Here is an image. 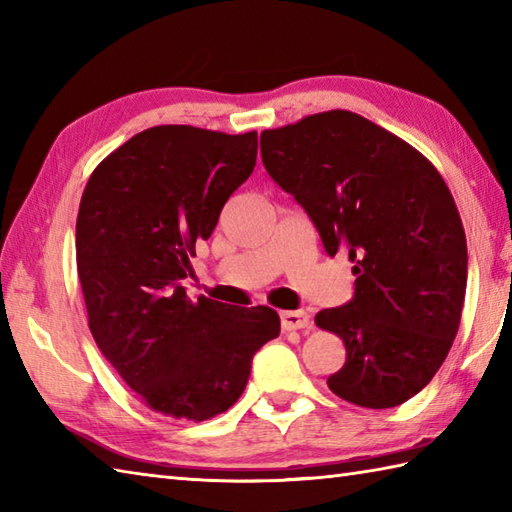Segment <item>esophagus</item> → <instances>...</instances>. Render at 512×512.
<instances>
[{"mask_svg": "<svg viewBox=\"0 0 512 512\" xmlns=\"http://www.w3.org/2000/svg\"><path fill=\"white\" fill-rule=\"evenodd\" d=\"M310 325L308 312L295 310V312H281V328L284 330H303Z\"/></svg>", "mask_w": 512, "mask_h": 512, "instance_id": "1", "label": "esophagus"}]
</instances>
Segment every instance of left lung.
Returning a JSON list of instances; mask_svg holds the SVG:
<instances>
[{"label":"left lung","instance_id":"obj_1","mask_svg":"<svg viewBox=\"0 0 512 512\" xmlns=\"http://www.w3.org/2000/svg\"><path fill=\"white\" fill-rule=\"evenodd\" d=\"M262 160L334 257L354 262V299L314 323L341 336L336 396L389 409L436 376L460 328L466 235L438 169L361 114L330 110L262 132Z\"/></svg>","mask_w":512,"mask_h":512}]
</instances>
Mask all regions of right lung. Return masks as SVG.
Wrapping results in <instances>:
<instances>
[{"label":"right lung","instance_id":"right-lung-1","mask_svg":"<svg viewBox=\"0 0 512 512\" xmlns=\"http://www.w3.org/2000/svg\"><path fill=\"white\" fill-rule=\"evenodd\" d=\"M257 132L149 127L99 162L76 217V270L96 345L149 409L202 422L233 407L255 352L279 336L268 306L187 297L195 242L248 180Z\"/></svg>","mask_w":512,"mask_h":512}]
</instances>
